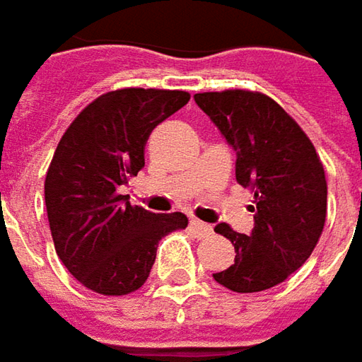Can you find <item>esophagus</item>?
<instances>
[{
  "label": "esophagus",
  "mask_w": 362,
  "mask_h": 362,
  "mask_svg": "<svg viewBox=\"0 0 362 362\" xmlns=\"http://www.w3.org/2000/svg\"><path fill=\"white\" fill-rule=\"evenodd\" d=\"M190 225H192V228L197 230L198 237H202V239H204V237H211V235H212L211 225H206V223H202V221H197V218H192V221H190Z\"/></svg>",
  "instance_id": "1"
}]
</instances>
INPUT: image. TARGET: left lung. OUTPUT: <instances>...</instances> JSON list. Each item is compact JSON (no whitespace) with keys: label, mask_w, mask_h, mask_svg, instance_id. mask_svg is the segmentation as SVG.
I'll use <instances>...</instances> for the list:
<instances>
[{"label":"left lung","mask_w":362,"mask_h":362,"mask_svg":"<svg viewBox=\"0 0 362 362\" xmlns=\"http://www.w3.org/2000/svg\"><path fill=\"white\" fill-rule=\"evenodd\" d=\"M197 105L237 151V182L253 192L255 227L241 235L227 223L214 230L235 245V263L212 277L237 293L281 284L312 255L326 223V176L302 127L253 90L197 93Z\"/></svg>","instance_id":"8db88e82"}]
</instances>
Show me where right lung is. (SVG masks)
Returning a JSON list of instances; mask_svg holds the SVG:
<instances>
[{"mask_svg":"<svg viewBox=\"0 0 362 362\" xmlns=\"http://www.w3.org/2000/svg\"><path fill=\"white\" fill-rule=\"evenodd\" d=\"M188 101L186 90H111L88 103L60 137L44 200L56 253L88 290L103 296L139 290L160 239L188 227L182 212L156 214L119 194L146 165L153 127Z\"/></svg>","mask_w":362,"mask_h":362,"instance_id":"obj_1","label":"right lung"}]
</instances>
